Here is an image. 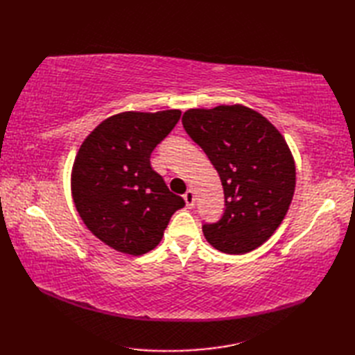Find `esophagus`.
<instances>
[{
  "mask_svg": "<svg viewBox=\"0 0 355 355\" xmlns=\"http://www.w3.org/2000/svg\"><path fill=\"white\" fill-rule=\"evenodd\" d=\"M183 198H184V201H186V206L187 207H193V205H195V195H193V191H187L184 195H183Z\"/></svg>",
  "mask_w": 355,
  "mask_h": 355,
  "instance_id": "34e87169",
  "label": "esophagus"
}]
</instances>
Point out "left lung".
I'll use <instances>...</instances> for the list:
<instances>
[{
	"label": "left lung",
	"mask_w": 355,
	"mask_h": 355,
	"mask_svg": "<svg viewBox=\"0 0 355 355\" xmlns=\"http://www.w3.org/2000/svg\"><path fill=\"white\" fill-rule=\"evenodd\" d=\"M182 122L220 173L224 189L221 220L202 225L207 243L229 254L254 250L281 225L296 187V166L284 135L244 105L187 110Z\"/></svg>",
	"instance_id": "left-lung-1"
}]
</instances>
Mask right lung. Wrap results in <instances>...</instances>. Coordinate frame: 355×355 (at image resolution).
Segmentation results:
<instances>
[{
    "label": "right lung",
    "instance_id": "right-lung-1",
    "mask_svg": "<svg viewBox=\"0 0 355 355\" xmlns=\"http://www.w3.org/2000/svg\"><path fill=\"white\" fill-rule=\"evenodd\" d=\"M180 116V110L120 112L97 125L78 150L71 171L74 206L88 230L117 252L139 256L153 250L171 216L184 206L149 162Z\"/></svg>",
    "mask_w": 355,
    "mask_h": 355
}]
</instances>
